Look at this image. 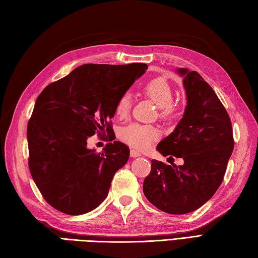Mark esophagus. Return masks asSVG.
<instances>
[{
  "mask_svg": "<svg viewBox=\"0 0 258 258\" xmlns=\"http://www.w3.org/2000/svg\"><path fill=\"white\" fill-rule=\"evenodd\" d=\"M131 156H132V158H138V156H141V153L136 150H131Z\"/></svg>",
  "mask_w": 258,
  "mask_h": 258,
  "instance_id": "obj_1",
  "label": "esophagus"
}]
</instances>
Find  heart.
<instances>
[{
    "instance_id": "1",
    "label": "heart",
    "mask_w": 258,
    "mask_h": 258,
    "mask_svg": "<svg viewBox=\"0 0 258 258\" xmlns=\"http://www.w3.org/2000/svg\"><path fill=\"white\" fill-rule=\"evenodd\" d=\"M143 93L159 106V115L164 120H172L179 116V106L173 103L172 86L162 78L153 79L144 86ZM131 95L123 94L115 104V115L125 118L131 110ZM160 138V131L153 125L131 123L119 131V139L136 150H145Z\"/></svg>"
}]
</instances>
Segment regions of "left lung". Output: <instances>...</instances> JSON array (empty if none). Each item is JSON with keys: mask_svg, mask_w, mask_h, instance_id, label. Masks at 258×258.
I'll return each mask as SVG.
<instances>
[{"mask_svg": "<svg viewBox=\"0 0 258 258\" xmlns=\"http://www.w3.org/2000/svg\"><path fill=\"white\" fill-rule=\"evenodd\" d=\"M184 76L186 107L183 117L156 150L183 164L166 165L152 160L143 192L156 208L171 215L195 211L215 195L223 182L234 150L229 115L209 84L197 72L178 69Z\"/></svg>", "mask_w": 258, "mask_h": 258, "instance_id": "1", "label": "left lung"}]
</instances>
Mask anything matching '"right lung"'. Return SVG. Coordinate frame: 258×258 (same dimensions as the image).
Returning a JSON list of instances; mask_svg holds the SVG:
<instances>
[{
    "label": "right lung",
    "instance_id": "obj_1",
    "mask_svg": "<svg viewBox=\"0 0 258 258\" xmlns=\"http://www.w3.org/2000/svg\"><path fill=\"white\" fill-rule=\"evenodd\" d=\"M148 64L86 63L49 84L35 100L27 138L29 170L47 203L77 216L98 207L126 164L127 145L115 140V104ZM94 134L109 140L102 154L87 148Z\"/></svg>",
    "mask_w": 258,
    "mask_h": 258
}]
</instances>
